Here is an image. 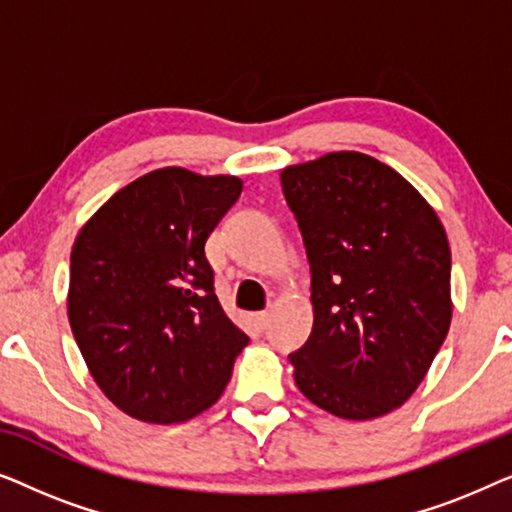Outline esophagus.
Wrapping results in <instances>:
<instances>
[{
	"mask_svg": "<svg viewBox=\"0 0 512 512\" xmlns=\"http://www.w3.org/2000/svg\"><path fill=\"white\" fill-rule=\"evenodd\" d=\"M251 321H254V326L258 328V331H263L265 326H268V321H270V312H254L251 314Z\"/></svg>",
	"mask_w": 512,
	"mask_h": 512,
	"instance_id": "obj_1",
	"label": "esophagus"
}]
</instances>
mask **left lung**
I'll use <instances>...</instances> for the list:
<instances>
[{
    "instance_id": "1",
    "label": "left lung",
    "mask_w": 512,
    "mask_h": 512,
    "mask_svg": "<svg viewBox=\"0 0 512 512\" xmlns=\"http://www.w3.org/2000/svg\"><path fill=\"white\" fill-rule=\"evenodd\" d=\"M312 275L314 326L289 354L298 389L342 419L415 394L450 331L443 223L401 174L356 151L282 170Z\"/></svg>"
}]
</instances>
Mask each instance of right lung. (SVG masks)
Listing matches in <instances>:
<instances>
[{
  "label": "right lung",
  "instance_id": "right-lung-1",
  "mask_svg": "<svg viewBox=\"0 0 512 512\" xmlns=\"http://www.w3.org/2000/svg\"><path fill=\"white\" fill-rule=\"evenodd\" d=\"M240 193L237 177L163 167L111 195L76 235L69 326L125 415L184 422L226 389L249 338L216 298L205 242Z\"/></svg>",
  "mask_w": 512,
  "mask_h": 512
}]
</instances>
